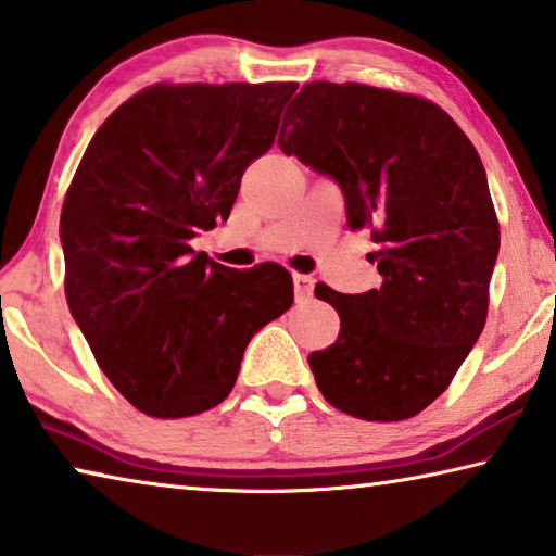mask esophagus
<instances>
[{
    "instance_id": "esophagus-1",
    "label": "esophagus",
    "mask_w": 556,
    "mask_h": 556,
    "mask_svg": "<svg viewBox=\"0 0 556 556\" xmlns=\"http://www.w3.org/2000/svg\"><path fill=\"white\" fill-rule=\"evenodd\" d=\"M293 283H295V298L298 300H307L313 295V276H305V273H293Z\"/></svg>"
}]
</instances>
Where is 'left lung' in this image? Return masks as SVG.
<instances>
[{"instance_id":"1","label":"left lung","mask_w":556,"mask_h":556,"mask_svg":"<svg viewBox=\"0 0 556 556\" xmlns=\"http://www.w3.org/2000/svg\"><path fill=\"white\" fill-rule=\"evenodd\" d=\"M278 144L338 181L350 229L379 243V288L315 286L340 313L338 340L307 357L317 389L362 421L412 418L485 327L500 224L480 154L431 100L330 80L300 88Z\"/></svg>"}]
</instances>
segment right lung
Listing matches in <instances>:
<instances>
[{
  "instance_id": "obj_1",
  "label": "right lung",
  "mask_w": 556,
  "mask_h": 556,
  "mask_svg": "<svg viewBox=\"0 0 556 556\" xmlns=\"http://www.w3.org/2000/svg\"><path fill=\"white\" fill-rule=\"evenodd\" d=\"M298 84H157L108 115L63 199L66 300L98 367L138 412L222 404L245 344L293 305L278 263L226 268L194 253L226 222Z\"/></svg>"
}]
</instances>
